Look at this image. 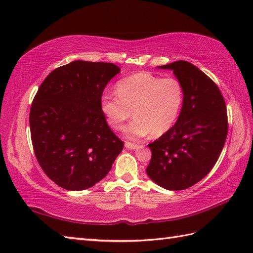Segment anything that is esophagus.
Here are the masks:
<instances>
[{
	"instance_id": "34e87169",
	"label": "esophagus",
	"mask_w": 253,
	"mask_h": 253,
	"mask_svg": "<svg viewBox=\"0 0 253 253\" xmlns=\"http://www.w3.org/2000/svg\"><path fill=\"white\" fill-rule=\"evenodd\" d=\"M125 147L127 149H130V150H135V149H138L139 146L138 144H135V143H131V142H125Z\"/></svg>"
}]
</instances>
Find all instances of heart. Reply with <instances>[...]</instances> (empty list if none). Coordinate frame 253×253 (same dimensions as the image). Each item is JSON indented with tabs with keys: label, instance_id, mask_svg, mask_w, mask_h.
<instances>
[{
	"label": "heart",
	"instance_id": "obj_1",
	"mask_svg": "<svg viewBox=\"0 0 253 253\" xmlns=\"http://www.w3.org/2000/svg\"><path fill=\"white\" fill-rule=\"evenodd\" d=\"M116 93L104 92L101 109L109 125L120 129L124 122L135 118L124 128L129 139L152 132L162 136L175 125L184 104V88L174 77L160 78L149 73H137L116 84Z\"/></svg>",
	"mask_w": 253,
	"mask_h": 253
}]
</instances>
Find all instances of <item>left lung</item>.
Here are the masks:
<instances>
[{"label": "left lung", "instance_id": "obj_1", "mask_svg": "<svg viewBox=\"0 0 253 253\" xmlns=\"http://www.w3.org/2000/svg\"><path fill=\"white\" fill-rule=\"evenodd\" d=\"M171 69L184 88L178 120L149 144L147 174L168 190H184L206 177L217 162L228 131L226 104L216 84L187 61L159 66Z\"/></svg>", "mask_w": 253, "mask_h": 253}]
</instances>
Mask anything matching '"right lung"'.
<instances>
[{"label":"right lung","mask_w":253,"mask_h":253,"mask_svg":"<svg viewBox=\"0 0 253 253\" xmlns=\"http://www.w3.org/2000/svg\"><path fill=\"white\" fill-rule=\"evenodd\" d=\"M112 63L75 61L51 72L32 101L29 124L38 163L66 190H84L109 173L124 142L101 109Z\"/></svg>","instance_id":"1"}]
</instances>
